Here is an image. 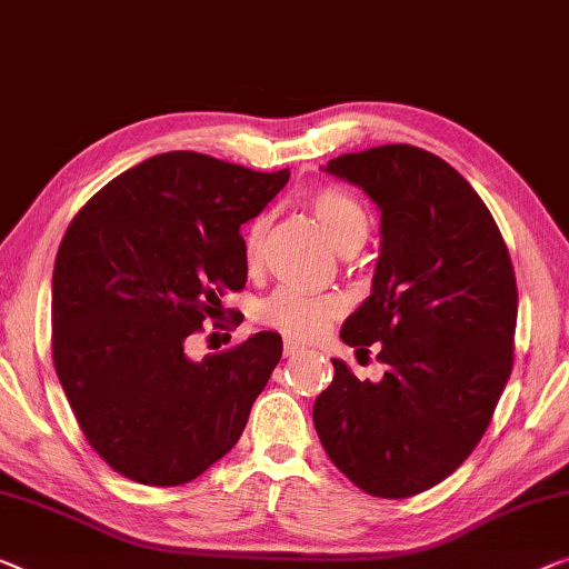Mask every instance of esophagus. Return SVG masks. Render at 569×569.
Here are the masks:
<instances>
[{
    "label": "esophagus",
    "mask_w": 569,
    "mask_h": 569,
    "mask_svg": "<svg viewBox=\"0 0 569 569\" xmlns=\"http://www.w3.org/2000/svg\"><path fill=\"white\" fill-rule=\"evenodd\" d=\"M305 351V346L295 343V341H284V357H298V353Z\"/></svg>",
    "instance_id": "esophagus-1"
}]
</instances>
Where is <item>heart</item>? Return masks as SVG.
<instances>
[{
    "mask_svg": "<svg viewBox=\"0 0 569 569\" xmlns=\"http://www.w3.org/2000/svg\"><path fill=\"white\" fill-rule=\"evenodd\" d=\"M308 208L320 228L326 230L328 241H331L341 253L357 251L369 233V218L361 208L357 197L343 192L341 187H318L316 192L308 194ZM269 212H259L251 218V223L243 230V257L253 267L261 259L264 241L269 233ZM343 305L333 295H308L292 287L271 292L267 300L259 302L257 318L261 323L274 328L287 339L310 341L320 336L339 318Z\"/></svg>",
    "mask_w": 569,
    "mask_h": 569,
    "instance_id": "obj_1",
    "label": "heart"
}]
</instances>
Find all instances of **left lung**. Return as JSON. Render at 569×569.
I'll use <instances>...</instances> for the list:
<instances>
[{
	"mask_svg": "<svg viewBox=\"0 0 569 569\" xmlns=\"http://www.w3.org/2000/svg\"><path fill=\"white\" fill-rule=\"evenodd\" d=\"M380 208L372 295L346 318L343 343H382L380 382L333 359L312 423L331 462L369 496L410 498L455 472L480 443L513 369L516 274L472 184L408 143L343 153L326 167Z\"/></svg>",
	"mask_w": 569,
	"mask_h": 569,
	"instance_id": "left-lung-1",
	"label": "left lung"
}]
</instances>
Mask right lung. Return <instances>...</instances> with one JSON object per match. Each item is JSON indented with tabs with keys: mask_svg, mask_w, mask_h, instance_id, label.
<instances>
[{
	"mask_svg": "<svg viewBox=\"0 0 569 569\" xmlns=\"http://www.w3.org/2000/svg\"><path fill=\"white\" fill-rule=\"evenodd\" d=\"M290 171L194 151L146 159L77 212L53 267V367L87 441L114 472L184 485L241 439L282 336L187 357L184 343L243 290L241 226Z\"/></svg>",
	"mask_w": 569,
	"mask_h": 569,
	"instance_id": "right-lung-1",
	"label": "right lung"
}]
</instances>
